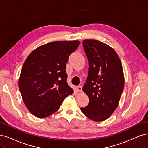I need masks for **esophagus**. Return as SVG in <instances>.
<instances>
[{
    "mask_svg": "<svg viewBox=\"0 0 148 148\" xmlns=\"http://www.w3.org/2000/svg\"><path fill=\"white\" fill-rule=\"evenodd\" d=\"M76 89H77V90L78 92H82V87L81 86H77L76 87Z\"/></svg>",
    "mask_w": 148,
    "mask_h": 148,
    "instance_id": "esophagus-1",
    "label": "esophagus"
}]
</instances>
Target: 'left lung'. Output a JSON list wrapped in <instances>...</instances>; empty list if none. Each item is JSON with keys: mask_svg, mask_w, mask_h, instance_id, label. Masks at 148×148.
Instances as JSON below:
<instances>
[{"mask_svg": "<svg viewBox=\"0 0 148 148\" xmlns=\"http://www.w3.org/2000/svg\"><path fill=\"white\" fill-rule=\"evenodd\" d=\"M82 44L89 64L82 90L89 103L80 110L91 120L101 122L110 117L118 106L124 87L122 66L115 50L104 43L85 39Z\"/></svg>", "mask_w": 148, "mask_h": 148, "instance_id": "left-lung-1", "label": "left lung"}]
</instances>
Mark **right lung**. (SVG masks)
<instances>
[{
  "instance_id": "right-lung-1",
  "label": "right lung",
  "mask_w": 148,
  "mask_h": 148,
  "mask_svg": "<svg viewBox=\"0 0 148 148\" xmlns=\"http://www.w3.org/2000/svg\"><path fill=\"white\" fill-rule=\"evenodd\" d=\"M80 44L79 40L52 42L37 47L27 56L19 79V89L24 103L34 116H50L73 93L67 83L66 64Z\"/></svg>"
}]
</instances>
